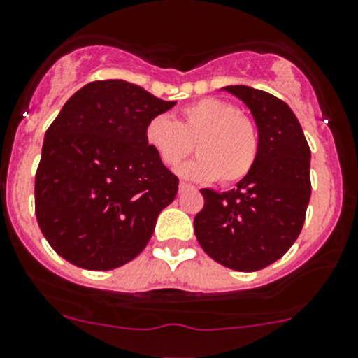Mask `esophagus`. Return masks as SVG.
Listing matches in <instances>:
<instances>
[{"instance_id": "34e87169", "label": "esophagus", "mask_w": 358, "mask_h": 358, "mask_svg": "<svg viewBox=\"0 0 358 358\" xmlns=\"http://www.w3.org/2000/svg\"><path fill=\"white\" fill-rule=\"evenodd\" d=\"M189 189H194L192 185H190V183H187V182H180V190H189Z\"/></svg>"}]
</instances>
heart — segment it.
<instances>
[{
	"label": "heart",
	"instance_id": "1",
	"mask_svg": "<svg viewBox=\"0 0 358 358\" xmlns=\"http://www.w3.org/2000/svg\"><path fill=\"white\" fill-rule=\"evenodd\" d=\"M192 141L199 155L180 168L187 178L239 182L259 155L253 122L224 99L203 98L187 105L178 120L162 113L145 126V143L168 168H176L192 152Z\"/></svg>",
	"mask_w": 358,
	"mask_h": 358
}]
</instances>
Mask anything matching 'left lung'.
<instances>
[{"label": "left lung", "mask_w": 358, "mask_h": 358, "mask_svg": "<svg viewBox=\"0 0 358 358\" xmlns=\"http://www.w3.org/2000/svg\"><path fill=\"white\" fill-rule=\"evenodd\" d=\"M224 91L252 112L259 155L234 189H201L204 206L194 218V232L218 264L234 271H259L285 255L301 234L311 196V152L285 101L248 85H227Z\"/></svg>", "instance_id": "1"}]
</instances>
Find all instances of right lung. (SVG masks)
Wrapping results in <instances>:
<instances>
[{
  "label": "right lung",
  "instance_id": "add662e5",
  "mask_svg": "<svg viewBox=\"0 0 358 358\" xmlns=\"http://www.w3.org/2000/svg\"><path fill=\"white\" fill-rule=\"evenodd\" d=\"M175 105L126 80L87 83L64 103L34 180L38 225L62 259L110 271L147 246L178 178L145 143V126Z\"/></svg>",
  "mask_w": 358,
  "mask_h": 358
}]
</instances>
